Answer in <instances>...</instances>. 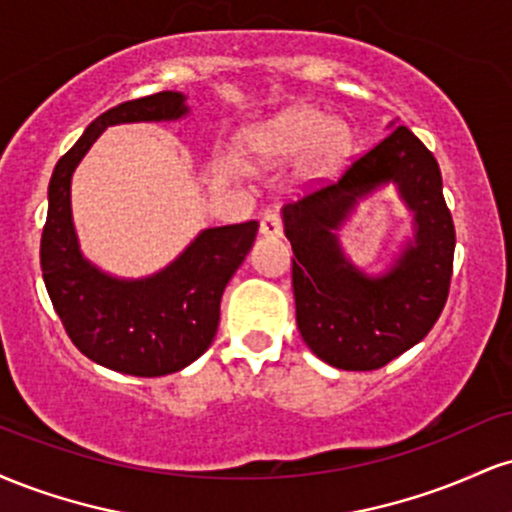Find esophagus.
Segmentation results:
<instances>
[{"instance_id":"34e87169","label":"esophagus","mask_w":512,"mask_h":512,"mask_svg":"<svg viewBox=\"0 0 512 512\" xmlns=\"http://www.w3.org/2000/svg\"><path fill=\"white\" fill-rule=\"evenodd\" d=\"M260 233L267 238H279L284 233V223H281V216L276 211H267L260 221Z\"/></svg>"}]
</instances>
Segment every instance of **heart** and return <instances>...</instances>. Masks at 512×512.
<instances>
[{
    "label": "heart",
    "mask_w": 512,
    "mask_h": 512,
    "mask_svg": "<svg viewBox=\"0 0 512 512\" xmlns=\"http://www.w3.org/2000/svg\"><path fill=\"white\" fill-rule=\"evenodd\" d=\"M313 144L315 168H334L351 146V132L315 108H293L243 137L245 154L260 161H284Z\"/></svg>",
    "instance_id": "obj_1"
}]
</instances>
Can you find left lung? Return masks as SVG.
<instances>
[{
    "label": "left lung",
    "instance_id": "left-lung-1",
    "mask_svg": "<svg viewBox=\"0 0 512 512\" xmlns=\"http://www.w3.org/2000/svg\"><path fill=\"white\" fill-rule=\"evenodd\" d=\"M390 134L337 180L286 204L293 296L303 342L342 370H375L419 344L448 301L455 226L438 161L414 132ZM395 181L415 214V238L387 273L368 277L345 260L334 230L370 191Z\"/></svg>",
    "mask_w": 512,
    "mask_h": 512
}]
</instances>
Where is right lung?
Listing matches in <instances>:
<instances>
[{
    "instance_id": "add662e5",
    "label": "right lung",
    "mask_w": 512,
    "mask_h": 512,
    "mask_svg": "<svg viewBox=\"0 0 512 512\" xmlns=\"http://www.w3.org/2000/svg\"><path fill=\"white\" fill-rule=\"evenodd\" d=\"M190 113L185 96L161 91L105 110L57 161L40 240L45 289L81 354L117 373L158 378L197 361L214 342L221 296L257 236V221L207 228L175 262L146 279H117L81 255L72 221V175L110 125L168 122Z\"/></svg>"
}]
</instances>
